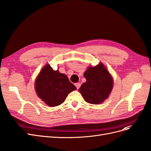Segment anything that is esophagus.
<instances>
[{
    "mask_svg": "<svg viewBox=\"0 0 151 151\" xmlns=\"http://www.w3.org/2000/svg\"><path fill=\"white\" fill-rule=\"evenodd\" d=\"M75 87H76V88L78 89L80 87L81 84L80 83H75Z\"/></svg>",
    "mask_w": 151,
    "mask_h": 151,
    "instance_id": "34e87169",
    "label": "esophagus"
}]
</instances>
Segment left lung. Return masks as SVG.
Instances as JSON below:
<instances>
[{"label": "left lung", "instance_id": "obj_1", "mask_svg": "<svg viewBox=\"0 0 151 151\" xmlns=\"http://www.w3.org/2000/svg\"><path fill=\"white\" fill-rule=\"evenodd\" d=\"M87 80L79 91L84 99L90 104H99L108 97L113 88V79L102 64L89 67L84 73Z\"/></svg>", "mask_w": 151, "mask_h": 151}]
</instances>
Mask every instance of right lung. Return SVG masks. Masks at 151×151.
<instances>
[{
	"instance_id": "add662e5",
	"label": "right lung",
	"mask_w": 151,
	"mask_h": 151,
	"mask_svg": "<svg viewBox=\"0 0 151 151\" xmlns=\"http://www.w3.org/2000/svg\"><path fill=\"white\" fill-rule=\"evenodd\" d=\"M35 85L38 96L51 107L62 104L68 93L76 89L66 75L52 70L49 64L42 69Z\"/></svg>"
}]
</instances>
